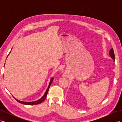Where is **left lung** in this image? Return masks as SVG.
Returning a JSON list of instances; mask_svg holds the SVG:
<instances>
[{
    "instance_id": "8db88e82",
    "label": "left lung",
    "mask_w": 122,
    "mask_h": 122,
    "mask_svg": "<svg viewBox=\"0 0 122 122\" xmlns=\"http://www.w3.org/2000/svg\"><path fill=\"white\" fill-rule=\"evenodd\" d=\"M109 55H110V56H111V57H112V60L114 61V58H115V57H114V51H113V48H112L110 50Z\"/></svg>"
}]
</instances>
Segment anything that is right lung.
<instances>
[{
  "mask_svg": "<svg viewBox=\"0 0 122 122\" xmlns=\"http://www.w3.org/2000/svg\"><path fill=\"white\" fill-rule=\"evenodd\" d=\"M53 80V78H52V79H51V80H50V83H49V86H48V88L47 89V90H46V92H45V94L44 95V96H43L41 98V99H39V100H37V101H34V102H24V101H19V100H18L16 99V98H14L15 99V100H16L17 102H19V103H22V104H25V105H35V104H40V103H41L42 102H43L44 100H45V99H46V97H47V93H48V91H49V87H50V85H51V83H52Z\"/></svg>",
  "mask_w": 122,
  "mask_h": 122,
  "instance_id": "obj_1",
  "label": "right lung"
}]
</instances>
